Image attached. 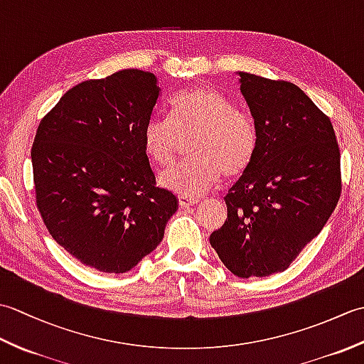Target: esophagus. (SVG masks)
I'll use <instances>...</instances> for the list:
<instances>
[{
    "instance_id": "obj_1",
    "label": "esophagus",
    "mask_w": 364,
    "mask_h": 364,
    "mask_svg": "<svg viewBox=\"0 0 364 364\" xmlns=\"http://www.w3.org/2000/svg\"><path fill=\"white\" fill-rule=\"evenodd\" d=\"M200 202L198 198H194V197H184V196H180L178 197V203H180L181 208H189V206H194Z\"/></svg>"
}]
</instances>
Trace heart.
<instances>
[{
	"label": "heart",
	"mask_w": 364,
	"mask_h": 364,
	"mask_svg": "<svg viewBox=\"0 0 364 364\" xmlns=\"http://www.w3.org/2000/svg\"><path fill=\"white\" fill-rule=\"evenodd\" d=\"M168 111L170 119L151 115L144 125L142 145L150 161L167 167L176 159L181 139H194L192 158L159 175L162 188L194 197L223 175L235 178L249 168L258 146L257 125L227 95L213 87H192L170 100Z\"/></svg>",
	"instance_id": "b5f03b06"
}]
</instances>
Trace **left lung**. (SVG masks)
<instances>
[{"label": "left lung", "mask_w": 364, "mask_h": 364, "mask_svg": "<svg viewBox=\"0 0 364 364\" xmlns=\"http://www.w3.org/2000/svg\"><path fill=\"white\" fill-rule=\"evenodd\" d=\"M237 75L258 146L210 242L235 275L267 277L288 269L335 211L341 154L330 119L296 84Z\"/></svg>", "instance_id": "obj_1"}]
</instances>
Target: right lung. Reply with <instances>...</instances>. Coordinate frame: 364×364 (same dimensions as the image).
<instances>
[{"mask_svg": "<svg viewBox=\"0 0 364 364\" xmlns=\"http://www.w3.org/2000/svg\"><path fill=\"white\" fill-rule=\"evenodd\" d=\"M161 89L127 68L65 92L31 150L36 202L60 247L100 272L123 274L164 237L178 200L156 188L142 131Z\"/></svg>", "mask_w": 364, "mask_h": 364, "instance_id": "obj_1", "label": "right lung"}]
</instances>
